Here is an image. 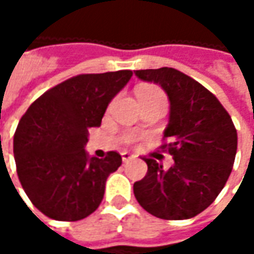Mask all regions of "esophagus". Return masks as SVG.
Listing matches in <instances>:
<instances>
[{
  "instance_id": "34e87169",
  "label": "esophagus",
  "mask_w": 254,
  "mask_h": 254,
  "mask_svg": "<svg viewBox=\"0 0 254 254\" xmlns=\"http://www.w3.org/2000/svg\"><path fill=\"white\" fill-rule=\"evenodd\" d=\"M122 158H123V162H128V161H131V160H134V155L128 154V152H123Z\"/></svg>"
}]
</instances>
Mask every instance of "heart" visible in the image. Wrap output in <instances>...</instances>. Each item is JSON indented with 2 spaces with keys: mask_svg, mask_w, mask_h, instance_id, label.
I'll list each match as a JSON object with an SVG mask.
<instances>
[{
  "mask_svg": "<svg viewBox=\"0 0 254 254\" xmlns=\"http://www.w3.org/2000/svg\"><path fill=\"white\" fill-rule=\"evenodd\" d=\"M137 96H138V100H162L165 102V97H164V93L158 89V87H154V86H144V87H140L138 92H137Z\"/></svg>",
  "mask_w": 254,
  "mask_h": 254,
  "instance_id": "obj_1",
  "label": "heart"
}]
</instances>
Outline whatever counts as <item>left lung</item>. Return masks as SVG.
<instances>
[{"label":"left lung","instance_id":"obj_1","mask_svg":"<svg viewBox=\"0 0 254 254\" xmlns=\"http://www.w3.org/2000/svg\"><path fill=\"white\" fill-rule=\"evenodd\" d=\"M144 82L160 84L170 100L164 138L174 165L165 170L144 158L147 175L134 182L144 209L160 219H190L205 210L223 190L238 150V132L229 113L212 93L172 67L134 72Z\"/></svg>","mask_w":254,"mask_h":254}]
</instances>
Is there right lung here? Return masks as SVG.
Wrapping results in <instances>:
<instances>
[{
  "instance_id": "1",
  "label": "right lung",
  "mask_w": 254,
  "mask_h": 254,
  "mask_svg": "<svg viewBox=\"0 0 254 254\" xmlns=\"http://www.w3.org/2000/svg\"><path fill=\"white\" fill-rule=\"evenodd\" d=\"M131 70L79 74L45 92L26 110L14 135L18 178L25 193L55 220L84 219L99 208L122 155L90 157L89 128L99 127L109 103Z\"/></svg>"
}]
</instances>
